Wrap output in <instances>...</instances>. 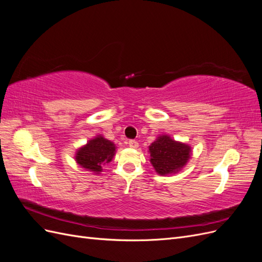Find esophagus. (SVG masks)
Listing matches in <instances>:
<instances>
[{
  "instance_id": "1",
  "label": "esophagus",
  "mask_w": 262,
  "mask_h": 262,
  "mask_svg": "<svg viewBox=\"0 0 262 262\" xmlns=\"http://www.w3.org/2000/svg\"><path fill=\"white\" fill-rule=\"evenodd\" d=\"M128 144H129V146L132 147V148H137V147L139 146V143H138V142H137L136 140H130Z\"/></svg>"
}]
</instances>
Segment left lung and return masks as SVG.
Returning a JSON list of instances; mask_svg holds the SVG:
<instances>
[{"label": "left lung", "mask_w": 262, "mask_h": 262, "mask_svg": "<svg viewBox=\"0 0 262 262\" xmlns=\"http://www.w3.org/2000/svg\"><path fill=\"white\" fill-rule=\"evenodd\" d=\"M150 164L162 176L176 173L187 164L191 153L188 144L172 140L168 136H161L148 147Z\"/></svg>", "instance_id": "1"}]
</instances>
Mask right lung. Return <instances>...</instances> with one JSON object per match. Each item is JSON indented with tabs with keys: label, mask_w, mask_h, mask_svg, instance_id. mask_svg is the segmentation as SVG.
I'll return each mask as SVG.
<instances>
[{
	"label": "right lung",
	"mask_w": 262,
	"mask_h": 262,
	"mask_svg": "<svg viewBox=\"0 0 262 262\" xmlns=\"http://www.w3.org/2000/svg\"><path fill=\"white\" fill-rule=\"evenodd\" d=\"M116 153V145L112 141L97 136L87 142V144L77 149L75 161L81 167L99 173L102 166L112 162Z\"/></svg>",
	"instance_id": "1"
}]
</instances>
